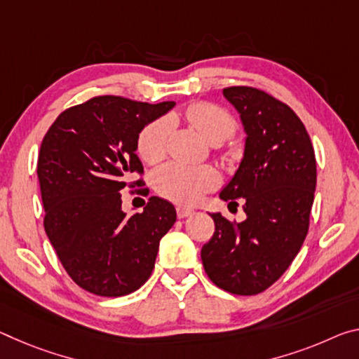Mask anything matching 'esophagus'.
I'll use <instances>...</instances> for the list:
<instances>
[{"label": "esophagus", "mask_w": 359, "mask_h": 359, "mask_svg": "<svg viewBox=\"0 0 359 359\" xmlns=\"http://www.w3.org/2000/svg\"><path fill=\"white\" fill-rule=\"evenodd\" d=\"M193 212H195V209H191V208H185V206H179L177 208V217L179 219L189 217V215H191Z\"/></svg>", "instance_id": "obj_1"}]
</instances>
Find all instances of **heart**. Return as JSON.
Masks as SVG:
<instances>
[{"mask_svg":"<svg viewBox=\"0 0 359 359\" xmlns=\"http://www.w3.org/2000/svg\"><path fill=\"white\" fill-rule=\"evenodd\" d=\"M187 118L209 144L230 139L236 123L229 111L212 104H195ZM169 123L158 119L142 130L139 155L147 163H156L166 155ZM219 184V175L210 168H191L179 163H168L155 170L153 187L159 195L180 204H196L204 193Z\"/></svg>","mask_w":359,"mask_h":359,"instance_id":"b5f03b06","label":"heart"}]
</instances>
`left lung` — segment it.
I'll list each match as a JSON object with an SVG mask.
<instances>
[{"mask_svg": "<svg viewBox=\"0 0 359 359\" xmlns=\"http://www.w3.org/2000/svg\"><path fill=\"white\" fill-rule=\"evenodd\" d=\"M246 134L240 166L220 190L229 204L241 200L246 219L230 224L209 214L214 236L201 249L208 276L224 291H265L292 264L309 231L316 189V159L304 123L264 90L224 89Z\"/></svg>", "mask_w": 359, "mask_h": 359, "instance_id": "1", "label": "left lung"}]
</instances>
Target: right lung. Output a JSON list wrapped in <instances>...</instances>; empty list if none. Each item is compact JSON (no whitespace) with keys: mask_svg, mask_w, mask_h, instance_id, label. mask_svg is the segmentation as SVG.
<instances>
[{"mask_svg":"<svg viewBox=\"0 0 359 359\" xmlns=\"http://www.w3.org/2000/svg\"><path fill=\"white\" fill-rule=\"evenodd\" d=\"M174 105L102 95L60 113L44 135L38 158L44 230L68 275L88 292L137 291L175 224L174 204L158 196L140 214L121 209L129 175L144 170L135 155L140 133Z\"/></svg>","mask_w":359,"mask_h":359,"instance_id":"right-lung-1","label":"right lung"}]
</instances>
